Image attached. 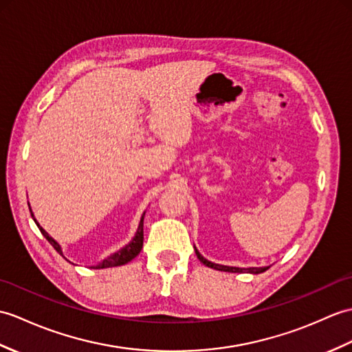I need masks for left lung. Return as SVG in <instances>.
Segmentation results:
<instances>
[{"label":"left lung","mask_w":352,"mask_h":352,"mask_svg":"<svg viewBox=\"0 0 352 352\" xmlns=\"http://www.w3.org/2000/svg\"><path fill=\"white\" fill-rule=\"evenodd\" d=\"M195 252H196V256H198V259L201 261V263L204 264V265H207V267H210V268H214V270H220V272H230V273H244V272H248V273H253V274H258V273H263V272H265V270H268V267H259V268H239V267H226V265H219V264H213V263H210V261H207L206 258H204L201 253L195 249Z\"/></svg>","instance_id":"obj_1"}]
</instances>
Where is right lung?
Segmentation results:
<instances>
[{
	"label": "right lung",
	"instance_id": "obj_1",
	"mask_svg": "<svg viewBox=\"0 0 352 352\" xmlns=\"http://www.w3.org/2000/svg\"><path fill=\"white\" fill-rule=\"evenodd\" d=\"M144 216H145V213L142 214V219H141V222H139V228H138V232H136V235H135V239L130 241L126 248H122L121 250H118L117 253H113V255H111V256H108L106 259H103L100 264H97V265H94L93 268H109V267H118V265H122V264H127L129 261H132L136 255H139V252H141V249H142V244H144ZM34 217V216H32ZM34 222L37 223V220L34 219ZM37 226H38V230H40V232L43 234V236L45 239L52 244V248L60 253V255L63 256V252H61V248H60V244L56 243L52 236H49V234L43 230L42 226H40L38 223H37Z\"/></svg>",
	"mask_w": 352,
	"mask_h": 352
}]
</instances>
